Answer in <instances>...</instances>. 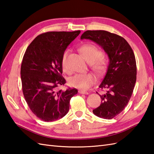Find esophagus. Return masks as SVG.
Masks as SVG:
<instances>
[{
    "instance_id": "34e87169",
    "label": "esophagus",
    "mask_w": 154,
    "mask_h": 154,
    "mask_svg": "<svg viewBox=\"0 0 154 154\" xmlns=\"http://www.w3.org/2000/svg\"><path fill=\"white\" fill-rule=\"evenodd\" d=\"M79 93L83 94H88V92H85V91H79Z\"/></svg>"
}]
</instances>
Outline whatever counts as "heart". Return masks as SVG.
I'll return each instance as SVG.
<instances>
[{
	"label": "heart",
	"instance_id": "obj_1",
	"mask_svg": "<svg viewBox=\"0 0 154 154\" xmlns=\"http://www.w3.org/2000/svg\"><path fill=\"white\" fill-rule=\"evenodd\" d=\"M80 51L87 62L94 71L101 73L106 67V60L103 57L101 50L92 44H86L81 46ZM69 51L66 50L62 56V67L65 72H67V59ZM96 82V77L92 73H78L69 79L70 86L81 90H87Z\"/></svg>",
	"mask_w": 154,
	"mask_h": 154
}]
</instances>
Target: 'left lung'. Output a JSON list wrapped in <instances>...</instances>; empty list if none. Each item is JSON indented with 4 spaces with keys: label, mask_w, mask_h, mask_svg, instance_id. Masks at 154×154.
Wrapping results in <instances>:
<instances>
[{
    "label": "left lung",
    "mask_w": 154,
    "mask_h": 154,
    "mask_svg": "<svg viewBox=\"0 0 154 154\" xmlns=\"http://www.w3.org/2000/svg\"><path fill=\"white\" fill-rule=\"evenodd\" d=\"M81 38L95 42L108 55V70L99 86L107 91L100 95L101 104L92 112L99 117L111 119L125 109L133 94L137 80L134 54L123 37L106 31L88 30Z\"/></svg>",
    "instance_id": "left-lung-1"
}]
</instances>
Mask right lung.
Instances as JSON below:
<instances>
[{
    "label": "right lung",
    "mask_w": 154,
    "mask_h": 154,
    "mask_svg": "<svg viewBox=\"0 0 154 154\" xmlns=\"http://www.w3.org/2000/svg\"><path fill=\"white\" fill-rule=\"evenodd\" d=\"M81 31H49L35 38L28 46L21 66L24 98L35 116L44 121L61 119L67 113L76 88L57 91L66 83L62 56Z\"/></svg>",
    "instance_id": "right-lung-1"
}]
</instances>
